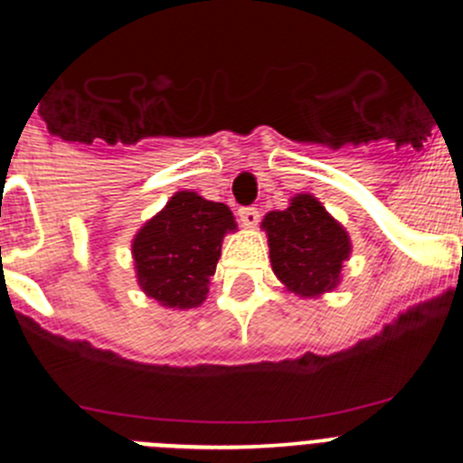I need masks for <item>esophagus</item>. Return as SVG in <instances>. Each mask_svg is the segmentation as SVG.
Masks as SVG:
<instances>
[{
  "instance_id": "1",
  "label": "esophagus",
  "mask_w": 463,
  "mask_h": 463,
  "mask_svg": "<svg viewBox=\"0 0 463 463\" xmlns=\"http://www.w3.org/2000/svg\"><path fill=\"white\" fill-rule=\"evenodd\" d=\"M239 218L245 227H255L260 222V211L255 206H243L239 208Z\"/></svg>"
}]
</instances>
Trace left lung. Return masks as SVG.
<instances>
[{"label":"left lung","mask_w":463,"mask_h":463,"mask_svg":"<svg viewBox=\"0 0 463 463\" xmlns=\"http://www.w3.org/2000/svg\"><path fill=\"white\" fill-rule=\"evenodd\" d=\"M269 236L273 273L288 292L315 298L341 282L350 257V236L313 194H297L285 211H271L261 222Z\"/></svg>","instance_id":"1"}]
</instances>
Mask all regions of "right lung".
Segmentation results:
<instances>
[{"mask_svg": "<svg viewBox=\"0 0 463 463\" xmlns=\"http://www.w3.org/2000/svg\"><path fill=\"white\" fill-rule=\"evenodd\" d=\"M234 213L196 192H175L137 232L132 257L141 289L166 308H194L206 298Z\"/></svg>", "mask_w": 463, "mask_h": 463, "instance_id": "obj_1", "label": "right lung"}]
</instances>
